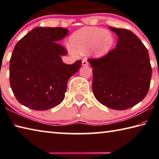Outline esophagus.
Returning <instances> with one entry per match:
<instances>
[{
	"instance_id": "1",
	"label": "esophagus",
	"mask_w": 159,
	"mask_h": 159,
	"mask_svg": "<svg viewBox=\"0 0 159 159\" xmlns=\"http://www.w3.org/2000/svg\"><path fill=\"white\" fill-rule=\"evenodd\" d=\"M82 65L83 66H88V61H87V60H86V59H84V60L82 61Z\"/></svg>"
}]
</instances>
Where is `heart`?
Listing matches in <instances>:
<instances>
[{
    "label": "heart",
    "instance_id": "b5f03b06",
    "mask_svg": "<svg viewBox=\"0 0 159 159\" xmlns=\"http://www.w3.org/2000/svg\"><path fill=\"white\" fill-rule=\"evenodd\" d=\"M70 41L73 48L68 46V49L75 57L90 50L91 55L101 57L111 50L114 39L111 32L107 30L97 27H85L75 32Z\"/></svg>",
    "mask_w": 159,
    "mask_h": 159
}]
</instances>
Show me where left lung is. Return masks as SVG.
<instances>
[{"label":"left lung","instance_id":"obj_1","mask_svg":"<svg viewBox=\"0 0 159 159\" xmlns=\"http://www.w3.org/2000/svg\"><path fill=\"white\" fill-rule=\"evenodd\" d=\"M109 29L118 36L116 48L103 57L88 60L93 68V91L103 105L124 110L146 97L152 66L148 50L135 34L124 29Z\"/></svg>","mask_w":159,"mask_h":159}]
</instances>
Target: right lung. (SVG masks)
I'll list each match as a JSON object with an SVG mask.
<instances>
[{"label": "right lung", "mask_w": 159, "mask_h": 159, "mask_svg": "<svg viewBox=\"0 0 159 159\" xmlns=\"http://www.w3.org/2000/svg\"><path fill=\"white\" fill-rule=\"evenodd\" d=\"M68 32L65 28L36 27L16 44L10 60V83L24 106L45 111L63 101L68 80L82 64L61 60L67 52L57 42Z\"/></svg>", "instance_id": "add662e5"}]
</instances>
